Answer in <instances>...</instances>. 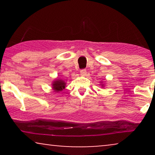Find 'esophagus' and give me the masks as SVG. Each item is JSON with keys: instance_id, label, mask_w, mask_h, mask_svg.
I'll use <instances>...</instances> for the list:
<instances>
[{"instance_id": "obj_1", "label": "esophagus", "mask_w": 155, "mask_h": 155, "mask_svg": "<svg viewBox=\"0 0 155 155\" xmlns=\"http://www.w3.org/2000/svg\"><path fill=\"white\" fill-rule=\"evenodd\" d=\"M87 74V71L85 69H82L80 71V75L82 76H84Z\"/></svg>"}]
</instances>
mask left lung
I'll return each instance as SVG.
<instances>
[{
  "mask_svg": "<svg viewBox=\"0 0 155 155\" xmlns=\"http://www.w3.org/2000/svg\"><path fill=\"white\" fill-rule=\"evenodd\" d=\"M101 87H104V84H101Z\"/></svg>",
  "mask_w": 155,
  "mask_h": 155,
  "instance_id": "8db88e82",
  "label": "left lung"
}]
</instances>
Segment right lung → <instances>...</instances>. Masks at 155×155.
Here are the masks:
<instances>
[{
    "instance_id": "obj_1",
    "label": "right lung",
    "mask_w": 155,
    "mask_h": 155,
    "mask_svg": "<svg viewBox=\"0 0 155 155\" xmlns=\"http://www.w3.org/2000/svg\"><path fill=\"white\" fill-rule=\"evenodd\" d=\"M65 82L61 79H56L52 83V88L55 92L62 91L65 87Z\"/></svg>"
}]
</instances>
